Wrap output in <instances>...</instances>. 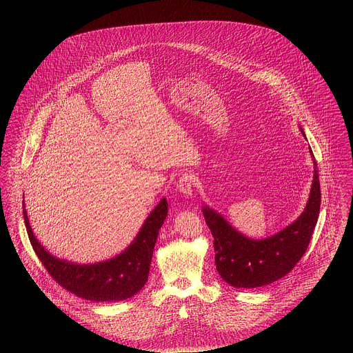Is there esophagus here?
I'll return each instance as SVG.
<instances>
[{
	"mask_svg": "<svg viewBox=\"0 0 353 353\" xmlns=\"http://www.w3.org/2000/svg\"><path fill=\"white\" fill-rule=\"evenodd\" d=\"M193 186H194V176L192 173H184L177 181V189L185 196H192Z\"/></svg>",
	"mask_w": 353,
	"mask_h": 353,
	"instance_id": "34e87169",
	"label": "esophagus"
}]
</instances>
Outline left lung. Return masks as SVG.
I'll list each match as a JSON object with an SVG mask.
<instances>
[{
    "mask_svg": "<svg viewBox=\"0 0 353 353\" xmlns=\"http://www.w3.org/2000/svg\"><path fill=\"white\" fill-rule=\"evenodd\" d=\"M314 172L310 199L302 216L266 239L255 241L238 233L219 213L203 206L205 222L214 238L216 268L226 283L236 288L270 285L283 278L301 261L319 217L321 194L315 159Z\"/></svg>",
    "mask_w": 353,
    "mask_h": 353,
    "instance_id": "1",
    "label": "left lung"
}]
</instances>
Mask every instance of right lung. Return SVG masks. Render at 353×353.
I'll return each mask as SVG.
<instances>
[{"label": "right lung", "mask_w": 353, "mask_h": 353, "mask_svg": "<svg viewBox=\"0 0 353 353\" xmlns=\"http://www.w3.org/2000/svg\"><path fill=\"white\" fill-rule=\"evenodd\" d=\"M25 205V203H23ZM168 214L163 199L152 210L134 242L118 256L94 265H75L46 252L34 236L26 210L23 219L34 252L51 278L74 295L92 302H119L137 294L148 281L159 230Z\"/></svg>", "instance_id": "1"}]
</instances>
